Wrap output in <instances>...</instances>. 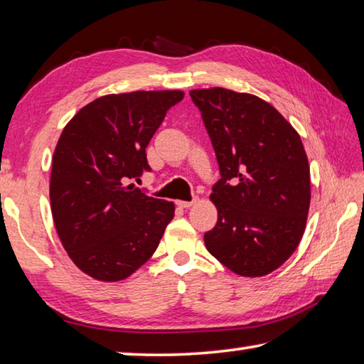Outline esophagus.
<instances>
[{"mask_svg": "<svg viewBox=\"0 0 364 364\" xmlns=\"http://www.w3.org/2000/svg\"><path fill=\"white\" fill-rule=\"evenodd\" d=\"M197 202V198H194V200H191V202H183V200H178L176 202V205L180 206V208H184V210H186V208H191L192 205H194Z\"/></svg>", "mask_w": 364, "mask_h": 364, "instance_id": "esophagus-1", "label": "esophagus"}]
</instances>
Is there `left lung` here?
Segmentation results:
<instances>
[{"mask_svg":"<svg viewBox=\"0 0 364 364\" xmlns=\"http://www.w3.org/2000/svg\"><path fill=\"white\" fill-rule=\"evenodd\" d=\"M220 180L218 223L205 245L231 272L262 277L297 249L310 210V166L291 123L264 100L222 87L191 90Z\"/></svg>","mask_w":364,"mask_h":364,"instance_id":"obj_1","label":"left lung"}]
</instances>
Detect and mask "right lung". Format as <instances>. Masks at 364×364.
Returning a JSON list of instances; mask_svg holds the SVG:
<instances>
[{
  "label": "right lung",
  "instance_id": "1",
  "mask_svg": "<svg viewBox=\"0 0 364 364\" xmlns=\"http://www.w3.org/2000/svg\"><path fill=\"white\" fill-rule=\"evenodd\" d=\"M181 90L105 95L67 123L53 154L50 202L65 252L100 282L125 280L150 259L175 205L125 181L151 170L146 145Z\"/></svg>",
  "mask_w": 364,
  "mask_h": 364
}]
</instances>
